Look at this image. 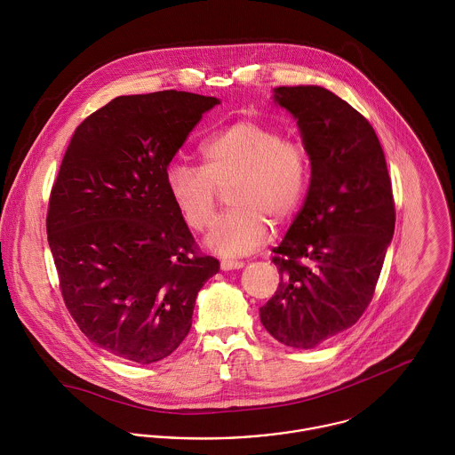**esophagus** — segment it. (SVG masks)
I'll return each mask as SVG.
<instances>
[{
    "label": "esophagus",
    "mask_w": 455,
    "mask_h": 455,
    "mask_svg": "<svg viewBox=\"0 0 455 455\" xmlns=\"http://www.w3.org/2000/svg\"><path fill=\"white\" fill-rule=\"evenodd\" d=\"M243 266H245V262H243V260H220V269H222V271H229V269H240V267H243Z\"/></svg>",
    "instance_id": "obj_1"
}]
</instances>
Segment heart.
<instances>
[{
    "label": "heart",
    "mask_w": 455,
    "mask_h": 455,
    "mask_svg": "<svg viewBox=\"0 0 455 455\" xmlns=\"http://www.w3.org/2000/svg\"><path fill=\"white\" fill-rule=\"evenodd\" d=\"M201 168L175 164L166 188L189 228L212 226L219 189L233 206L213 226L206 245L224 256L249 254L269 238V220L282 224L299 208L310 180V154L301 141L254 119H240L199 148Z\"/></svg>",
    "instance_id": "1"
}]
</instances>
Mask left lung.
Masks as SVG:
<instances>
[{
	"label": "left lung",
	"mask_w": 455,
	"mask_h": 455,
	"mask_svg": "<svg viewBox=\"0 0 455 455\" xmlns=\"http://www.w3.org/2000/svg\"><path fill=\"white\" fill-rule=\"evenodd\" d=\"M310 154V188L273 249L280 283L259 308L280 343L314 348L368 308L387 254L395 210L386 156L371 124L319 85L276 87Z\"/></svg>",
	"instance_id": "1"
}]
</instances>
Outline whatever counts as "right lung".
Here are the masks:
<instances>
[{
  "mask_svg": "<svg viewBox=\"0 0 455 455\" xmlns=\"http://www.w3.org/2000/svg\"><path fill=\"white\" fill-rule=\"evenodd\" d=\"M212 96H119L71 136L52 186L47 235L66 308L100 348L138 364L168 357L219 271L199 254L166 172Z\"/></svg>",
  "mask_w": 455,
  "mask_h": 455,
  "instance_id": "1",
  "label": "right lung"
}]
</instances>
